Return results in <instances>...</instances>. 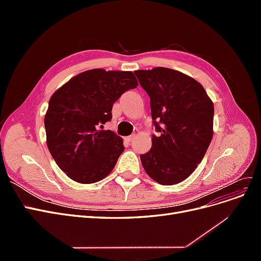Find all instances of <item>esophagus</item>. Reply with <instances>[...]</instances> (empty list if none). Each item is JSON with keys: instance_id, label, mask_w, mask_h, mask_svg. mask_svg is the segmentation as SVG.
<instances>
[{"instance_id": "1", "label": "esophagus", "mask_w": 261, "mask_h": 261, "mask_svg": "<svg viewBox=\"0 0 261 261\" xmlns=\"http://www.w3.org/2000/svg\"><path fill=\"white\" fill-rule=\"evenodd\" d=\"M135 137H136V135H130V136H127V137H126V138H125V140L127 141V143H132L133 139L135 138Z\"/></svg>"}]
</instances>
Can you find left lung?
<instances>
[{"label": "left lung", "instance_id": "left-lung-1", "mask_svg": "<svg viewBox=\"0 0 261 261\" xmlns=\"http://www.w3.org/2000/svg\"><path fill=\"white\" fill-rule=\"evenodd\" d=\"M148 93L151 149L140 154L147 174L161 185H175L195 171L211 143L213 108L203 87L177 70L155 67L134 72Z\"/></svg>", "mask_w": 261, "mask_h": 261}]
</instances>
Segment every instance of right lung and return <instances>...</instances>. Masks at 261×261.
<instances>
[{
  "label": "right lung",
  "instance_id": "right-lung-1",
  "mask_svg": "<svg viewBox=\"0 0 261 261\" xmlns=\"http://www.w3.org/2000/svg\"><path fill=\"white\" fill-rule=\"evenodd\" d=\"M137 86L133 72L97 68L76 75L52 94L44 116L46 145L69 178L91 184L114 169L123 139L102 128L112 120L114 102Z\"/></svg>",
  "mask_w": 261,
  "mask_h": 261
}]
</instances>
